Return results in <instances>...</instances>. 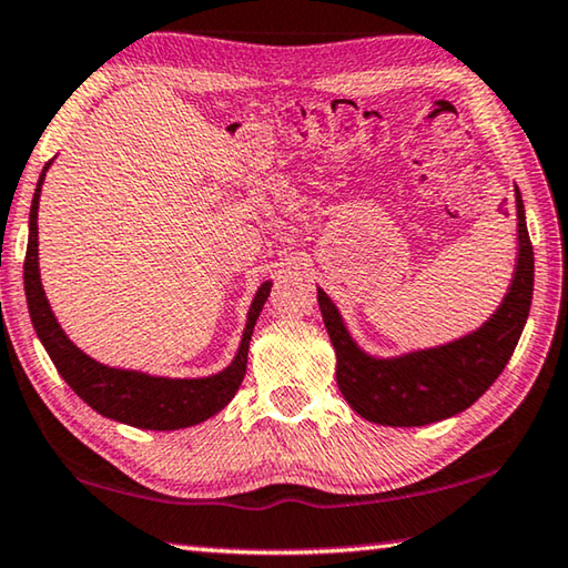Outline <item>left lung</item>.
Returning <instances> with one entry per match:
<instances>
[{
    "label": "left lung",
    "mask_w": 568,
    "mask_h": 568,
    "mask_svg": "<svg viewBox=\"0 0 568 568\" xmlns=\"http://www.w3.org/2000/svg\"><path fill=\"white\" fill-rule=\"evenodd\" d=\"M516 221L518 254L506 296L478 329L438 347L395 357L369 355L349 334L337 304L317 286L324 327L337 355V387L359 417L389 427L430 425L468 410L496 383L526 327L534 296V248L518 185Z\"/></svg>",
    "instance_id": "8db88e82"
}]
</instances>
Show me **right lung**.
<instances>
[{
  "mask_svg": "<svg viewBox=\"0 0 568 568\" xmlns=\"http://www.w3.org/2000/svg\"><path fill=\"white\" fill-rule=\"evenodd\" d=\"M50 163H44L37 181L32 209H30V239H27L24 256V294L27 310H30L32 327L40 337L42 347L48 349L50 359L78 397L85 399L92 410L110 420L143 427V430H181V427L199 425L209 420L231 403L241 387V379L246 375L248 342L254 334L258 314L264 310V302L272 292V278L258 286L254 300H251L246 327L241 334L239 349L234 359L216 375L209 377H161L148 375L141 369L110 367L85 355L74 342L64 334L52 306L44 296V286L40 278V254H37V209H40V193L44 175L50 171Z\"/></svg>",
  "mask_w": 568,
  "mask_h": 568,
  "instance_id": "obj_1",
  "label": "right lung"
}]
</instances>
